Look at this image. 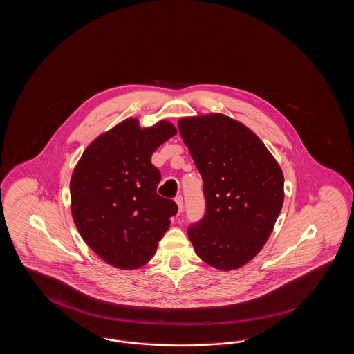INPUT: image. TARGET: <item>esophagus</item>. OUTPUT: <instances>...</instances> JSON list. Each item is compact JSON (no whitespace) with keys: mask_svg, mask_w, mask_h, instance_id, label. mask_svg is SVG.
<instances>
[{"mask_svg":"<svg viewBox=\"0 0 354 354\" xmlns=\"http://www.w3.org/2000/svg\"><path fill=\"white\" fill-rule=\"evenodd\" d=\"M175 203L178 205V214H180L182 209H183V198L182 196H176L175 198Z\"/></svg>","mask_w":354,"mask_h":354,"instance_id":"esophagus-1","label":"esophagus"}]
</instances>
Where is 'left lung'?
Here are the masks:
<instances>
[{
	"label": "left lung",
	"mask_w": 354,
	"mask_h": 354,
	"mask_svg": "<svg viewBox=\"0 0 354 354\" xmlns=\"http://www.w3.org/2000/svg\"><path fill=\"white\" fill-rule=\"evenodd\" d=\"M202 175L205 215L187 234L208 266L228 272L248 264L270 239L284 203V175L261 139L220 113L178 120Z\"/></svg>",
	"instance_id": "1"
}]
</instances>
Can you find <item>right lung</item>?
<instances>
[{"instance_id": "1", "label": "right lung", "mask_w": 354, "mask_h": 354, "mask_svg": "<svg viewBox=\"0 0 354 354\" xmlns=\"http://www.w3.org/2000/svg\"><path fill=\"white\" fill-rule=\"evenodd\" d=\"M162 119L142 127L127 118L98 135L84 150L70 179V208L84 243L119 270L147 264L178 212L156 194L160 172L153 151L176 134Z\"/></svg>"}]
</instances>
